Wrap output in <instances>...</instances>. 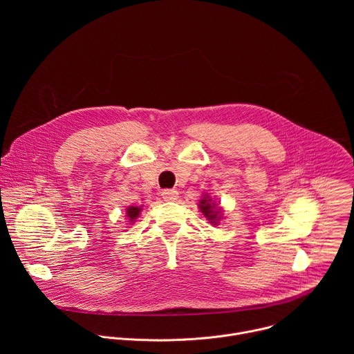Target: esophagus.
I'll use <instances>...</instances> for the list:
<instances>
[{
	"instance_id": "1",
	"label": "esophagus",
	"mask_w": 354,
	"mask_h": 354,
	"mask_svg": "<svg viewBox=\"0 0 354 354\" xmlns=\"http://www.w3.org/2000/svg\"><path fill=\"white\" fill-rule=\"evenodd\" d=\"M161 196L167 201H174V200L178 198V190H175V189H165V190H162Z\"/></svg>"
}]
</instances>
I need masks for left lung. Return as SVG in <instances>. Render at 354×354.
Listing matches in <instances>:
<instances>
[{"mask_svg":"<svg viewBox=\"0 0 354 354\" xmlns=\"http://www.w3.org/2000/svg\"><path fill=\"white\" fill-rule=\"evenodd\" d=\"M198 207H200L201 213H203L213 224H217V221L220 220V216H218L220 212L216 210V205L212 203V200H209L207 197H205L203 200L200 201Z\"/></svg>","mask_w":354,"mask_h":354,"instance_id":"8db88e82","label":"left lung"}]
</instances>
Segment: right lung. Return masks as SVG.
<instances>
[{
    "label": "right lung",
    "instance_id": "add662e5",
    "mask_svg": "<svg viewBox=\"0 0 354 354\" xmlns=\"http://www.w3.org/2000/svg\"><path fill=\"white\" fill-rule=\"evenodd\" d=\"M140 212H141V209L140 207H134V206H131V207H129L127 209V217L130 218V221H133L134 218H137L138 217V214H140Z\"/></svg>",
    "mask_w": 354,
    "mask_h": 354
}]
</instances>
